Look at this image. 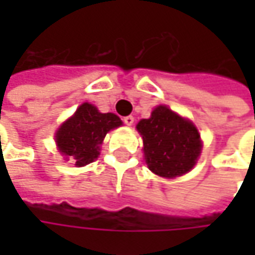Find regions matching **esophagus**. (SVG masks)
Segmentation results:
<instances>
[{
    "label": "esophagus",
    "mask_w": 255,
    "mask_h": 255,
    "mask_svg": "<svg viewBox=\"0 0 255 255\" xmlns=\"http://www.w3.org/2000/svg\"><path fill=\"white\" fill-rule=\"evenodd\" d=\"M123 123L128 125V126H132L133 123H134V118L133 116H125L123 118Z\"/></svg>",
    "instance_id": "1"
}]
</instances>
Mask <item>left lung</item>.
I'll list each match as a JSON object with an SVG mask.
<instances>
[{
	"label": "left lung",
	"instance_id": "1",
	"mask_svg": "<svg viewBox=\"0 0 255 255\" xmlns=\"http://www.w3.org/2000/svg\"><path fill=\"white\" fill-rule=\"evenodd\" d=\"M149 169L162 177L190 170L200 154V134L194 125L166 106H157L149 119L137 123Z\"/></svg>",
	"mask_w": 255,
	"mask_h": 255
}]
</instances>
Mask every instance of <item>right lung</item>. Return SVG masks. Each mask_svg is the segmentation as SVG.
<instances>
[{
	"label": "right lung",
	"mask_w": 255,
	"mask_h": 255,
	"mask_svg": "<svg viewBox=\"0 0 255 255\" xmlns=\"http://www.w3.org/2000/svg\"><path fill=\"white\" fill-rule=\"evenodd\" d=\"M121 125L122 121L116 115L101 113L91 103H84L58 129V149L65 156H72L76 166L89 164L98 157L106 133Z\"/></svg>",
	"instance_id": "1"
}]
</instances>
